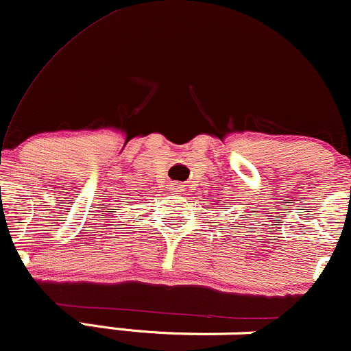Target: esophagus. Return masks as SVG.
Returning a JSON list of instances; mask_svg holds the SVG:
<instances>
[{
  "instance_id": "esophagus-1",
  "label": "esophagus",
  "mask_w": 351,
  "mask_h": 351,
  "mask_svg": "<svg viewBox=\"0 0 351 351\" xmlns=\"http://www.w3.org/2000/svg\"><path fill=\"white\" fill-rule=\"evenodd\" d=\"M181 189V184L180 183H173L171 184V191H180Z\"/></svg>"
}]
</instances>
